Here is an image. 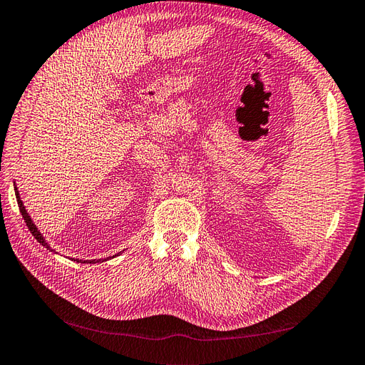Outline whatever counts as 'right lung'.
Returning <instances> with one entry per match:
<instances>
[{
	"instance_id": "right-lung-1",
	"label": "right lung",
	"mask_w": 365,
	"mask_h": 365,
	"mask_svg": "<svg viewBox=\"0 0 365 365\" xmlns=\"http://www.w3.org/2000/svg\"><path fill=\"white\" fill-rule=\"evenodd\" d=\"M14 187H15V195H16V201H18V205H19V212H21V215H23V217H24V220H26V224H27V227H29V230H30V233L33 235V237H35L39 244L42 245V247H46L47 250H50V251H54V250H51V247L48 245V242L46 240V237L42 236V233L41 231L38 230V227L35 225V222H33L31 220V217H30V215L27 213V210H26V207H24V204H23V201H21V196H19V192H18V187H16V184H14ZM120 252H117L115 256H118ZM115 256H109V257H106V259H94V260H79V259H71V260H74V262H77V263H97V262H105V260H109V259H114Z\"/></svg>"
}]
</instances>
